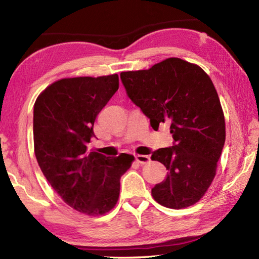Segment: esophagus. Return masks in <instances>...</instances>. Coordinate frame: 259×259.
I'll list each match as a JSON object with an SVG mask.
<instances>
[{
    "label": "esophagus",
    "mask_w": 259,
    "mask_h": 259,
    "mask_svg": "<svg viewBox=\"0 0 259 259\" xmlns=\"http://www.w3.org/2000/svg\"><path fill=\"white\" fill-rule=\"evenodd\" d=\"M136 161L138 162V163L140 164H145L147 163V162H150V156L148 155H142V154H138L136 155Z\"/></svg>",
    "instance_id": "34e87169"
}]
</instances>
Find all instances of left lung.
<instances>
[{
	"mask_svg": "<svg viewBox=\"0 0 259 259\" xmlns=\"http://www.w3.org/2000/svg\"><path fill=\"white\" fill-rule=\"evenodd\" d=\"M120 76L152 128L169 124L174 138V146L152 153L151 159L168 170L164 181L152 188L153 198L171 209L198 202L214 178L225 144L224 114L212 81L198 65L179 58Z\"/></svg>",
	"mask_w": 259,
	"mask_h": 259,
	"instance_id": "1",
	"label": "left lung"
}]
</instances>
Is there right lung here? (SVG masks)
Returning a JSON list of instances; mask_svg holds the SVG:
<instances>
[{
    "label": "right lung",
    "instance_id": "1",
    "mask_svg": "<svg viewBox=\"0 0 259 259\" xmlns=\"http://www.w3.org/2000/svg\"><path fill=\"white\" fill-rule=\"evenodd\" d=\"M117 89V74L63 78L48 87L34 105V150L43 175L65 203L90 216L114 208L121 176L135 159L88 150L96 117Z\"/></svg>",
    "mask_w": 259,
    "mask_h": 259
}]
</instances>
